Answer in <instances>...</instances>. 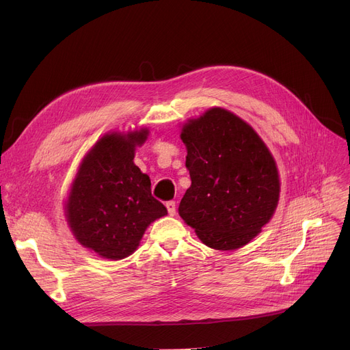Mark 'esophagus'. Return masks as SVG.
Instances as JSON below:
<instances>
[{"instance_id": "obj_1", "label": "esophagus", "mask_w": 350, "mask_h": 350, "mask_svg": "<svg viewBox=\"0 0 350 350\" xmlns=\"http://www.w3.org/2000/svg\"><path fill=\"white\" fill-rule=\"evenodd\" d=\"M165 207H167V211H169L170 215L176 214V203H174V201H167V203H165Z\"/></svg>"}]
</instances>
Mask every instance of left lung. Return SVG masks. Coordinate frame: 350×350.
Returning <instances> with one entry per match:
<instances>
[{"label": "left lung", "mask_w": 350, "mask_h": 350, "mask_svg": "<svg viewBox=\"0 0 350 350\" xmlns=\"http://www.w3.org/2000/svg\"><path fill=\"white\" fill-rule=\"evenodd\" d=\"M191 186L178 214L210 248L247 245L277 210V163L252 126L223 107H211L181 127Z\"/></svg>", "instance_id": "8db88e82"}]
</instances>
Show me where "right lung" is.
Wrapping results in <instances>:
<instances>
[{"label":"right lung","mask_w":350,"mask_h":350,"mask_svg":"<svg viewBox=\"0 0 350 350\" xmlns=\"http://www.w3.org/2000/svg\"><path fill=\"white\" fill-rule=\"evenodd\" d=\"M147 127L103 135L82 159L65 201L75 240L102 258L132 255L144 231L167 210L150 191V177L135 164Z\"/></svg>","instance_id":"1"}]
</instances>
